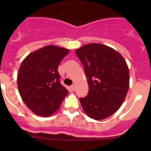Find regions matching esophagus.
<instances>
[{"label": "esophagus", "mask_w": 151, "mask_h": 151, "mask_svg": "<svg viewBox=\"0 0 151 151\" xmlns=\"http://www.w3.org/2000/svg\"><path fill=\"white\" fill-rule=\"evenodd\" d=\"M70 88H71L72 91H74L75 90V85H71V86H70Z\"/></svg>", "instance_id": "1"}]
</instances>
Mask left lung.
<instances>
[{"label": "left lung", "mask_w": 151, "mask_h": 151, "mask_svg": "<svg viewBox=\"0 0 151 151\" xmlns=\"http://www.w3.org/2000/svg\"><path fill=\"white\" fill-rule=\"evenodd\" d=\"M83 64L88 94L79 101L90 118L101 120L120 107L129 88L127 63L119 53L101 44H88L76 50Z\"/></svg>", "instance_id": "obj_1"}]
</instances>
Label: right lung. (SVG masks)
I'll return each instance as SVG.
<instances>
[{"instance_id":"right-lung-1","label":"right lung","mask_w":151,"mask_h":151,"mask_svg":"<svg viewBox=\"0 0 151 151\" xmlns=\"http://www.w3.org/2000/svg\"><path fill=\"white\" fill-rule=\"evenodd\" d=\"M68 49L48 45L24 59L17 75V85L23 102L34 113L49 116L60 106L69 91L60 84L58 66Z\"/></svg>"}]
</instances>
